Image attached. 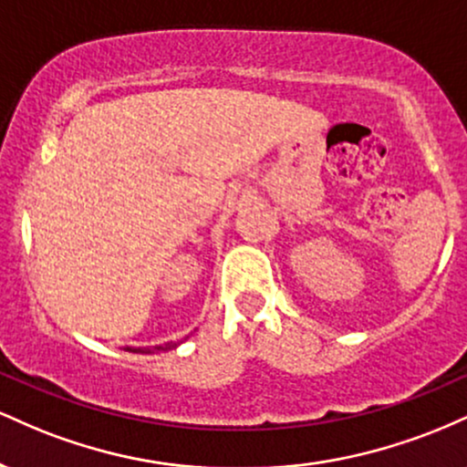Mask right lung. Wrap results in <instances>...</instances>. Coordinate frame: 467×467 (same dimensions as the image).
<instances>
[{"label": "right lung", "mask_w": 467, "mask_h": 467, "mask_svg": "<svg viewBox=\"0 0 467 467\" xmlns=\"http://www.w3.org/2000/svg\"><path fill=\"white\" fill-rule=\"evenodd\" d=\"M180 342H166V345L162 347H153V349H131V347H127V351H133V353H138V351H142V353H149V351H169V349H175V347H178Z\"/></svg>", "instance_id": "add662e5"}]
</instances>
